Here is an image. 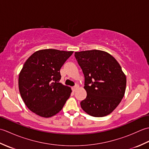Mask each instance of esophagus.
Here are the masks:
<instances>
[{
	"label": "esophagus",
	"mask_w": 149,
	"mask_h": 149,
	"mask_svg": "<svg viewBox=\"0 0 149 149\" xmlns=\"http://www.w3.org/2000/svg\"><path fill=\"white\" fill-rule=\"evenodd\" d=\"M77 88H78V85H75V86H73V87L72 88V89L73 91H75V90H76V89H77Z\"/></svg>",
	"instance_id": "esophagus-1"
}]
</instances>
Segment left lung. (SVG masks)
Masks as SVG:
<instances>
[{
	"label": "left lung",
	"mask_w": 149,
	"mask_h": 149,
	"mask_svg": "<svg viewBox=\"0 0 149 149\" xmlns=\"http://www.w3.org/2000/svg\"><path fill=\"white\" fill-rule=\"evenodd\" d=\"M75 59L84 75L86 99L81 106L88 115L102 117L118 106L124 96L126 77L118 61L99 50L75 52Z\"/></svg>",
	"instance_id": "left-lung-1"
}]
</instances>
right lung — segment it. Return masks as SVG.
<instances>
[{"label": "right lung", "mask_w": 149, "mask_h": 149, "mask_svg": "<svg viewBox=\"0 0 149 149\" xmlns=\"http://www.w3.org/2000/svg\"><path fill=\"white\" fill-rule=\"evenodd\" d=\"M73 52L43 49L27 59L19 74L18 88L25 104L31 111L49 118L62 109L72 90L59 83L60 69Z\"/></svg>", "instance_id": "obj_1"}]
</instances>
